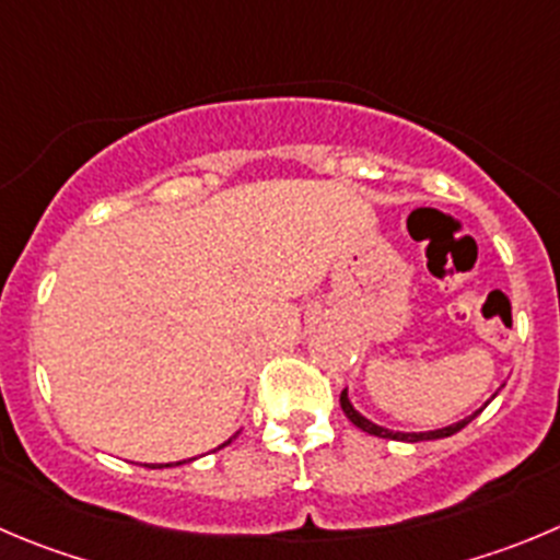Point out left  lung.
Instances as JSON below:
<instances>
[{"instance_id": "obj_1", "label": "left lung", "mask_w": 560, "mask_h": 560, "mask_svg": "<svg viewBox=\"0 0 560 560\" xmlns=\"http://www.w3.org/2000/svg\"><path fill=\"white\" fill-rule=\"evenodd\" d=\"M494 395H498V392H494ZM494 395H492V398H494ZM492 398H489V400H492ZM489 400H486V404H489ZM339 406H342L345 417H348V420H351L357 428H362L364 433H370V436H381V439H398V442H428V439L453 436V433L462 431L464 425H469V422H472L475 417H478L480 411H483V406H480L478 411H472V415L464 417V420L453 422V425H445V428H433V431H389V428L378 425V422H373V420H368V417H364V415H359V411L353 409L351 398H348V389H342V395H339Z\"/></svg>"}]
</instances>
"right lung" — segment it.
<instances>
[{
    "label": "right lung",
    "instance_id": "obj_1",
    "mask_svg": "<svg viewBox=\"0 0 560 560\" xmlns=\"http://www.w3.org/2000/svg\"><path fill=\"white\" fill-rule=\"evenodd\" d=\"M237 433H240V431H237ZM237 433H234V436H229L226 442H223V445H218V451H221V447H226V445H232V439H237ZM187 462H192V458H187ZM179 464H185V462H176L174 467H179ZM162 467H171V464H156L154 469H162Z\"/></svg>",
    "mask_w": 560,
    "mask_h": 560
}]
</instances>
